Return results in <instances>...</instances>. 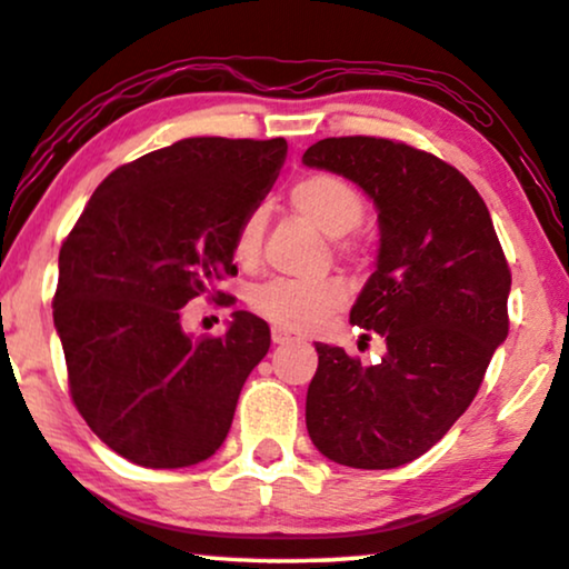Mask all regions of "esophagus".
Listing matches in <instances>:
<instances>
[{"label": "esophagus", "mask_w": 569, "mask_h": 569, "mask_svg": "<svg viewBox=\"0 0 569 569\" xmlns=\"http://www.w3.org/2000/svg\"><path fill=\"white\" fill-rule=\"evenodd\" d=\"M270 338H273L276 346H291V342H299V338H296V335L281 330V327H273V330H270Z\"/></svg>", "instance_id": "obj_1"}]
</instances>
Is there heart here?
I'll return each mask as SVG.
<instances>
[{
	"mask_svg": "<svg viewBox=\"0 0 569 569\" xmlns=\"http://www.w3.org/2000/svg\"><path fill=\"white\" fill-rule=\"evenodd\" d=\"M288 198L296 211L322 229L327 237H342L353 231L366 216L363 193L353 182L335 172H307L293 182ZM266 237V208L254 206L239 219L231 239V250L239 266L252 268L260 260ZM348 303V286L340 278L293 281L276 278L260 283L250 293V309L273 327L286 332H315Z\"/></svg>",
	"mask_w": 569,
	"mask_h": 569,
	"instance_id": "heart-1",
	"label": "heart"
}]
</instances>
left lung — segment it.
<instances>
[{
    "label": "left lung",
    "mask_w": 569,
    "mask_h": 569,
    "mask_svg": "<svg viewBox=\"0 0 569 569\" xmlns=\"http://www.w3.org/2000/svg\"><path fill=\"white\" fill-rule=\"evenodd\" d=\"M303 164L358 182L379 208V262L350 322L387 340L376 366L317 342L307 430L342 467H402L467 412L508 338L506 252L477 188L430 151L340 136L311 143Z\"/></svg>",
    "instance_id": "8db88e82"
}]
</instances>
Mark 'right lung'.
<instances>
[{"mask_svg":"<svg viewBox=\"0 0 569 569\" xmlns=\"http://www.w3.org/2000/svg\"><path fill=\"white\" fill-rule=\"evenodd\" d=\"M286 139L196 136L108 174L59 252L53 325L69 395L92 433L123 459L180 469L227 438L270 327L234 311L227 335L190 338L182 307L229 293L231 239L260 206Z\"/></svg>","mask_w":569,"mask_h":569,"instance_id":"add662e5","label":"right lung"}]
</instances>
